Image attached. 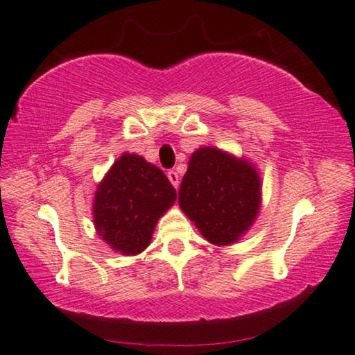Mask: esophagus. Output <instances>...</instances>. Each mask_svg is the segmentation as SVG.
Segmentation results:
<instances>
[{
    "label": "esophagus",
    "instance_id": "1",
    "mask_svg": "<svg viewBox=\"0 0 355 355\" xmlns=\"http://www.w3.org/2000/svg\"><path fill=\"white\" fill-rule=\"evenodd\" d=\"M167 177H168L170 183H172V185H173L175 188L180 185V177H178V173L175 172V170H170V172L167 173Z\"/></svg>",
    "mask_w": 355,
    "mask_h": 355
}]
</instances>
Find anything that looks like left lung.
<instances>
[{"label":"left lung","mask_w":355,"mask_h":355,"mask_svg":"<svg viewBox=\"0 0 355 355\" xmlns=\"http://www.w3.org/2000/svg\"><path fill=\"white\" fill-rule=\"evenodd\" d=\"M260 177L248 160L201 147L190 157L178 205L205 239L230 245L252 226L260 209Z\"/></svg>","instance_id":"obj_1"}]
</instances>
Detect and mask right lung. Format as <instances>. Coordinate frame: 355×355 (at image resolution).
<instances>
[{"instance_id":"add662e5","label":"right lung","mask_w":355,"mask_h":355,"mask_svg":"<svg viewBox=\"0 0 355 355\" xmlns=\"http://www.w3.org/2000/svg\"><path fill=\"white\" fill-rule=\"evenodd\" d=\"M175 200L177 191L162 170L141 155L123 154L96 188L93 223L98 236L116 252H142Z\"/></svg>"}]
</instances>
